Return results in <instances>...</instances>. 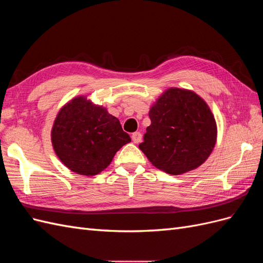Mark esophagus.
Returning <instances> with one entry per match:
<instances>
[{"label": "esophagus", "mask_w": 263, "mask_h": 263, "mask_svg": "<svg viewBox=\"0 0 263 263\" xmlns=\"http://www.w3.org/2000/svg\"><path fill=\"white\" fill-rule=\"evenodd\" d=\"M132 139H133V141H134V144H139V142H140L141 139H142L141 133H139V132L134 133V134L132 135Z\"/></svg>", "instance_id": "1"}]
</instances>
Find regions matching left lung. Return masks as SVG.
<instances>
[{
	"mask_svg": "<svg viewBox=\"0 0 263 263\" xmlns=\"http://www.w3.org/2000/svg\"><path fill=\"white\" fill-rule=\"evenodd\" d=\"M139 145L156 168L172 176L200 166L211 155L217 128L209 105L192 91L166 90L150 108Z\"/></svg>",
	"mask_w": 263,
	"mask_h": 263,
	"instance_id": "1",
	"label": "left lung"
}]
</instances>
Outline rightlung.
<instances>
[{
  "instance_id": "right-lung-1",
  "label": "right lung",
  "mask_w": 263,
  "mask_h": 263,
  "mask_svg": "<svg viewBox=\"0 0 263 263\" xmlns=\"http://www.w3.org/2000/svg\"><path fill=\"white\" fill-rule=\"evenodd\" d=\"M51 141L55 155L67 168L82 176H95L132 139L106 108L79 97L60 109Z\"/></svg>"
}]
</instances>
